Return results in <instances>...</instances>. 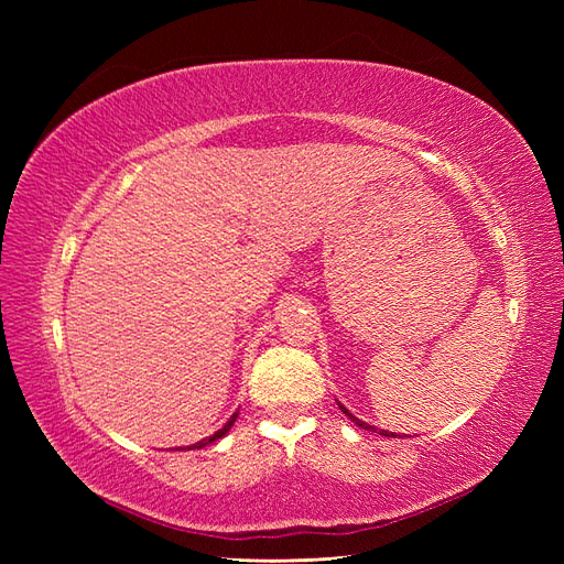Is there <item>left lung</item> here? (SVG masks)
Returning a JSON list of instances; mask_svg holds the SVG:
<instances>
[{
    "label": "left lung",
    "mask_w": 564,
    "mask_h": 564,
    "mask_svg": "<svg viewBox=\"0 0 564 564\" xmlns=\"http://www.w3.org/2000/svg\"><path fill=\"white\" fill-rule=\"evenodd\" d=\"M340 406V412H344L352 423H357V425H360V429H365V431H377V429H373V425H369V423H365V421H360V419H357V416H352L350 412H348V409L344 406V404H338ZM379 435H386V437H395V435H392V433H388V431H379Z\"/></svg>",
    "instance_id": "left-lung-1"
}]
</instances>
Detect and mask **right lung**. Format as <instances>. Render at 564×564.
I'll list each match as a JSON object with an SVG mask.
<instances>
[{"label": "right lung", "instance_id": "add662e5", "mask_svg": "<svg viewBox=\"0 0 564 564\" xmlns=\"http://www.w3.org/2000/svg\"><path fill=\"white\" fill-rule=\"evenodd\" d=\"M235 419H237V414H232V416H230V421H228V423L224 425V429H220L218 433H214L212 437H204V440H199V442H197V445H193V447H195V449H202V447H207V445H212V442H216L218 437H224V435H226V433L230 431V425L235 423Z\"/></svg>", "mask_w": 564, "mask_h": 564}]
</instances>
